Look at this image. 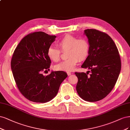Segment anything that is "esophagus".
Listing matches in <instances>:
<instances>
[{"instance_id":"esophagus-1","label":"esophagus","mask_w":130,"mask_h":130,"mask_svg":"<svg viewBox=\"0 0 130 130\" xmlns=\"http://www.w3.org/2000/svg\"><path fill=\"white\" fill-rule=\"evenodd\" d=\"M67 73H68V76H70V75H71V74H72L71 72H67Z\"/></svg>"}]
</instances>
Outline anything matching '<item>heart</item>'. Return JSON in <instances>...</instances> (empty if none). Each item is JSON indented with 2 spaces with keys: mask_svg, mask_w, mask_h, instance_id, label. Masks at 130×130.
Here are the masks:
<instances>
[{
  "mask_svg": "<svg viewBox=\"0 0 130 130\" xmlns=\"http://www.w3.org/2000/svg\"><path fill=\"white\" fill-rule=\"evenodd\" d=\"M57 45L62 51L68 50L69 58L55 66L56 70L71 71L74 69L79 61L85 60L89 56L90 44L86 39L80 38L70 35H66L58 40ZM51 60L57 62L60 60L61 51L58 48L50 46L47 52Z\"/></svg>",
  "mask_w": 130,
  "mask_h": 130,
  "instance_id": "heart-1",
  "label": "heart"
}]
</instances>
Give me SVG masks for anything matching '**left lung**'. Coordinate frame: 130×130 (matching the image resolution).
Returning <instances> with one entry per match:
<instances>
[{
	"label": "left lung",
	"instance_id": "1",
	"mask_svg": "<svg viewBox=\"0 0 130 130\" xmlns=\"http://www.w3.org/2000/svg\"><path fill=\"white\" fill-rule=\"evenodd\" d=\"M84 34L90 51L82 68L91 70V73L75 72L78 79L76 90L83 99L95 102L106 97L113 89L120 72L121 60L115 42L106 33L87 29Z\"/></svg>",
	"mask_w": 130,
	"mask_h": 130
}]
</instances>
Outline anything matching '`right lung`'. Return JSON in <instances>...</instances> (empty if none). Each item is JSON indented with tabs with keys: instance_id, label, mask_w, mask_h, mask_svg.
I'll list each match as a JSON object with an SVG mask.
<instances>
[{
	"instance_id": "add662e5",
	"label": "right lung",
	"mask_w": 130,
	"mask_h": 130,
	"mask_svg": "<svg viewBox=\"0 0 130 130\" xmlns=\"http://www.w3.org/2000/svg\"><path fill=\"white\" fill-rule=\"evenodd\" d=\"M56 38L41 31L30 33L20 41L12 56L11 66L16 85L20 93L33 102L52 100L68 77L61 71H52L46 76L42 74L50 70L51 61L47 49Z\"/></svg>"
}]
</instances>
